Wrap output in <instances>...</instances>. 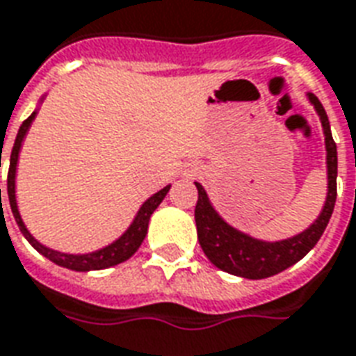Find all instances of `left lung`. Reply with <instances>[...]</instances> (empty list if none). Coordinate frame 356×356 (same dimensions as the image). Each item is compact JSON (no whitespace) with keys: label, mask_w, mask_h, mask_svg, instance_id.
Segmentation results:
<instances>
[{"label":"left lung","mask_w":356,"mask_h":356,"mask_svg":"<svg viewBox=\"0 0 356 356\" xmlns=\"http://www.w3.org/2000/svg\"><path fill=\"white\" fill-rule=\"evenodd\" d=\"M307 99L315 107L321 118L323 134H325L326 179H328L326 188L328 191H326L323 209L304 232H300L292 238L279 239V241H264L228 225L213 207L204 186L196 183L198 204L194 209V218H196V228H198V241L205 257L211 260V264L217 266L218 270L245 279L272 277L304 259L323 236L328 220L332 217L334 204H336L338 151H336L325 107L313 94H307Z\"/></svg>","instance_id":"1"}]
</instances>
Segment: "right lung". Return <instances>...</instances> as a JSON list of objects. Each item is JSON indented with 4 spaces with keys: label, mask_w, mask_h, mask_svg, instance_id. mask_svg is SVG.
Instances as JSON below:
<instances>
[{
    "label": "right lung",
    "mask_w": 356,
    "mask_h": 356,
    "mask_svg": "<svg viewBox=\"0 0 356 356\" xmlns=\"http://www.w3.org/2000/svg\"><path fill=\"white\" fill-rule=\"evenodd\" d=\"M44 96L39 99V104L43 102ZM38 115V109L31 113L30 117L26 118L20 126V130L17 134V139H15V145H13V151H10V160H9V175H7V194H9V204L10 211H13V217L17 220L18 228L22 232V236L38 252H41L43 257L54 262V264L62 266V268H67V270H73V272H92V270H105V268H111V266H117L120 262H124L138 251L139 245L143 243L145 236H147V228H149V220H151V215L154 213L158 205L162 204V200L165 198V194L170 192L171 185L164 186L162 191H158L156 194H152L151 198L145 200L143 205L139 207V211L136 213V217L131 220V225L126 228V232L117 238L113 243L105 245L102 249L92 252H81V254H73V252H60L56 249H51L47 247L41 241L33 238L30 234V230L24 225L22 217H20V211H18L17 204V165H18V156H20V149H22L24 139H26V134L30 130L33 118ZM0 202H1V188H0Z\"/></svg>",
    "instance_id": "add662e5"
}]
</instances>
